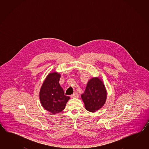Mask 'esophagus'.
<instances>
[{"label": "esophagus", "instance_id": "esophagus-1", "mask_svg": "<svg viewBox=\"0 0 149 149\" xmlns=\"http://www.w3.org/2000/svg\"><path fill=\"white\" fill-rule=\"evenodd\" d=\"M79 97V95H78V94L77 93H73L72 95L71 96V98H78Z\"/></svg>", "mask_w": 149, "mask_h": 149}]
</instances>
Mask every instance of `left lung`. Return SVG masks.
I'll list each match as a JSON object with an SVG mask.
<instances>
[{"instance_id":"8db88e82","label":"left lung","mask_w":149,"mask_h":149,"mask_svg":"<svg viewBox=\"0 0 149 149\" xmlns=\"http://www.w3.org/2000/svg\"><path fill=\"white\" fill-rule=\"evenodd\" d=\"M81 97L87 111L94 112L101 109L107 98V91L103 80L100 77L89 79Z\"/></svg>"}]
</instances>
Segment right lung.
<instances>
[{"mask_svg":"<svg viewBox=\"0 0 149 149\" xmlns=\"http://www.w3.org/2000/svg\"><path fill=\"white\" fill-rule=\"evenodd\" d=\"M61 74L56 71L48 73L39 92V99L42 107L52 114L63 111L70 97L64 95L59 84Z\"/></svg>","mask_w":149,"mask_h":149,"instance_id":"add662e5","label":"right lung"}]
</instances>
